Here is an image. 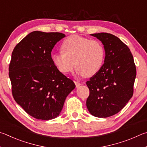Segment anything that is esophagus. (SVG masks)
Masks as SVG:
<instances>
[{
  "label": "esophagus",
  "mask_w": 147,
  "mask_h": 147,
  "mask_svg": "<svg viewBox=\"0 0 147 147\" xmlns=\"http://www.w3.org/2000/svg\"><path fill=\"white\" fill-rule=\"evenodd\" d=\"M74 83L76 84V87H79L80 85H81V83H79V81H74Z\"/></svg>",
  "instance_id": "34e87169"
}]
</instances>
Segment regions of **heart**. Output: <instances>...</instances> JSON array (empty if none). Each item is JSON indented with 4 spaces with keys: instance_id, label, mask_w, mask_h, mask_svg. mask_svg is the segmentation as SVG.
Returning a JSON list of instances; mask_svg holds the SVG:
<instances>
[{
    "instance_id": "b5f03b06",
    "label": "heart",
    "mask_w": 147,
    "mask_h": 147,
    "mask_svg": "<svg viewBox=\"0 0 147 147\" xmlns=\"http://www.w3.org/2000/svg\"><path fill=\"white\" fill-rule=\"evenodd\" d=\"M62 49L63 51L53 54L52 59L59 71L63 74L71 71L76 64L78 75L93 76L103 64L105 50L99 40L73 35L64 41Z\"/></svg>"
}]
</instances>
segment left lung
I'll list each match as a JSON object with an SVG mask.
<instances>
[{
	"label": "left lung",
	"instance_id": "1",
	"mask_svg": "<svg viewBox=\"0 0 147 147\" xmlns=\"http://www.w3.org/2000/svg\"><path fill=\"white\" fill-rule=\"evenodd\" d=\"M91 35L104 45L105 58L101 69L86 82L90 90L86 107L94 116L108 117L122 110L132 97L136 68L129 48L116 36Z\"/></svg>",
	"mask_w": 147,
	"mask_h": 147
}]
</instances>
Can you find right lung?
Masks as SVG:
<instances>
[{
    "label": "right lung",
    "mask_w": 147,
    "mask_h": 147,
    "mask_svg": "<svg viewBox=\"0 0 147 147\" xmlns=\"http://www.w3.org/2000/svg\"><path fill=\"white\" fill-rule=\"evenodd\" d=\"M65 37L59 32H31L15 46L9 66L12 95L18 105L35 119L59 116L74 81L59 71L51 52Z\"/></svg>",
    "instance_id": "obj_1"
}]
</instances>
